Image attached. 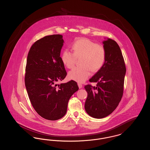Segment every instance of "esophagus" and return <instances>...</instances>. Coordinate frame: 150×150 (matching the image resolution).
Instances as JSON below:
<instances>
[{
  "label": "esophagus",
  "mask_w": 150,
  "mask_h": 150,
  "mask_svg": "<svg viewBox=\"0 0 150 150\" xmlns=\"http://www.w3.org/2000/svg\"><path fill=\"white\" fill-rule=\"evenodd\" d=\"M78 85L79 88H80V89H81V88H82V87H83V85L81 84V83H78Z\"/></svg>",
  "instance_id": "obj_1"
}]
</instances>
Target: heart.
<instances>
[{
	"label": "heart",
	"instance_id": "b5f03b06",
	"mask_svg": "<svg viewBox=\"0 0 150 150\" xmlns=\"http://www.w3.org/2000/svg\"><path fill=\"white\" fill-rule=\"evenodd\" d=\"M73 52L67 49L63 50L61 55L62 64L72 68L76 57H81V66L75 67L69 72V78L79 83L85 81L91 75V71H98L104 65L106 58V50L103 45L86 39L81 38L72 44Z\"/></svg>",
	"mask_w": 150,
	"mask_h": 150
}]
</instances>
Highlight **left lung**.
I'll return each instance as SVG.
<instances>
[{"label":"left lung","instance_id":"left-lung-1","mask_svg":"<svg viewBox=\"0 0 150 150\" xmlns=\"http://www.w3.org/2000/svg\"><path fill=\"white\" fill-rule=\"evenodd\" d=\"M106 50V61L90 82L96 86H84L88 93L85 103L87 114L94 118L102 119L111 114L119 105L124 92L126 67L121 50L115 40L103 42Z\"/></svg>","mask_w":150,"mask_h":150}]
</instances>
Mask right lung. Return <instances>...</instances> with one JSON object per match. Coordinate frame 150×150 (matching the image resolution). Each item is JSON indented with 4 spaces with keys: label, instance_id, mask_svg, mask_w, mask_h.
Here are the masks:
<instances>
[{
    "label": "right lung",
    "instance_id": "1",
    "mask_svg": "<svg viewBox=\"0 0 150 150\" xmlns=\"http://www.w3.org/2000/svg\"><path fill=\"white\" fill-rule=\"evenodd\" d=\"M64 43L61 35L44 36L33 44L27 58L25 83L29 99L36 112L47 120L64 117L69 100L79 89L74 80L57 84L67 75L60 57Z\"/></svg>",
    "mask_w": 150,
    "mask_h": 150
}]
</instances>
